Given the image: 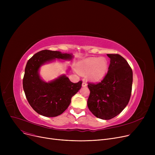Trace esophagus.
<instances>
[{
	"mask_svg": "<svg viewBox=\"0 0 155 155\" xmlns=\"http://www.w3.org/2000/svg\"><path fill=\"white\" fill-rule=\"evenodd\" d=\"M87 83L85 82V81H83V82H82V87H87Z\"/></svg>",
	"mask_w": 155,
	"mask_h": 155,
	"instance_id": "1",
	"label": "esophagus"
}]
</instances>
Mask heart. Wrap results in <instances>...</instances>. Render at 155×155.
I'll list each match as a JSON object with an SVG mask.
<instances>
[{
	"instance_id": "1",
	"label": "heart",
	"mask_w": 155,
	"mask_h": 155,
	"mask_svg": "<svg viewBox=\"0 0 155 155\" xmlns=\"http://www.w3.org/2000/svg\"><path fill=\"white\" fill-rule=\"evenodd\" d=\"M78 67L82 73L89 71L88 77L91 80L99 81L107 73L108 63L105 58L91 57L80 61Z\"/></svg>"
}]
</instances>
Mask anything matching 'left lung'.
Wrapping results in <instances>:
<instances>
[{
  "mask_svg": "<svg viewBox=\"0 0 155 155\" xmlns=\"http://www.w3.org/2000/svg\"><path fill=\"white\" fill-rule=\"evenodd\" d=\"M108 71L101 82H88L90 95L88 107L99 119L109 120L117 116L127 105L132 91L133 71L127 61L118 54H107Z\"/></svg>",
  "mask_w": 155,
  "mask_h": 155,
  "instance_id": "left-lung-1",
  "label": "left lung"
}]
</instances>
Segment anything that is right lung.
Masks as SVG:
<instances>
[{"label": "right lung", "instance_id": "add662e5", "mask_svg": "<svg viewBox=\"0 0 155 155\" xmlns=\"http://www.w3.org/2000/svg\"><path fill=\"white\" fill-rule=\"evenodd\" d=\"M72 58L71 54L45 50L28 60L22 81L23 89L31 107L39 114L46 117L61 114L69 106L71 97L82 87V81L73 83L65 75L47 83L39 75V69L44 63L56 58L70 60Z\"/></svg>", "mask_w": 155, "mask_h": 155}]
</instances>
